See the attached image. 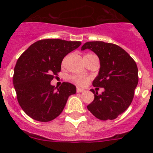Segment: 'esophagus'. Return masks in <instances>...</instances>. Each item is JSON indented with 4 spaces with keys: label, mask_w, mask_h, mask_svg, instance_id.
Listing matches in <instances>:
<instances>
[{
    "label": "esophagus",
    "mask_w": 153,
    "mask_h": 153,
    "mask_svg": "<svg viewBox=\"0 0 153 153\" xmlns=\"http://www.w3.org/2000/svg\"><path fill=\"white\" fill-rule=\"evenodd\" d=\"M83 91H84V90L80 88V87H77V88H76V92H77V93H81V92H83Z\"/></svg>",
    "instance_id": "34e87169"
}]
</instances>
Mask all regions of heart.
I'll return each mask as SVG.
<instances>
[{
  "instance_id": "b5f03b06",
  "label": "heart",
  "mask_w": 153,
  "mask_h": 153,
  "mask_svg": "<svg viewBox=\"0 0 153 153\" xmlns=\"http://www.w3.org/2000/svg\"><path fill=\"white\" fill-rule=\"evenodd\" d=\"M71 79L74 81V83H76L77 85H79V86H83V85L86 84L88 81V79L85 77H82L80 76L77 75H74L71 76Z\"/></svg>"
}]
</instances>
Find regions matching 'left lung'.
<instances>
[{"label":"left lung","instance_id":"left-lung-1","mask_svg":"<svg viewBox=\"0 0 153 153\" xmlns=\"http://www.w3.org/2000/svg\"><path fill=\"white\" fill-rule=\"evenodd\" d=\"M86 49L95 53L100 61L99 75L93 86L105 89L101 95L91 90L94 100L87 109L99 120H114L126 110L133 100L139 81L137 65L129 53L117 44L90 41L81 47V51Z\"/></svg>","mask_w":153,"mask_h":153}]
</instances>
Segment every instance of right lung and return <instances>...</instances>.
Here are the masks:
<instances>
[{
    "instance_id": "obj_1",
    "label": "right lung",
    "mask_w": 153,
    "mask_h": 153,
    "mask_svg": "<svg viewBox=\"0 0 153 153\" xmlns=\"http://www.w3.org/2000/svg\"><path fill=\"white\" fill-rule=\"evenodd\" d=\"M80 41L44 39L31 44L18 58L13 83L19 104L27 116L40 122L54 120L63 111L76 86L67 82L55 90L51 81L61 70L65 56Z\"/></svg>"
}]
</instances>
